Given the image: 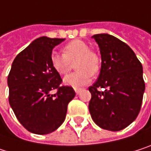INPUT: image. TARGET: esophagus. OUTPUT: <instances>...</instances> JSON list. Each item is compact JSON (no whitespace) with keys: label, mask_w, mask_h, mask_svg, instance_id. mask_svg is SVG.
Returning a JSON list of instances; mask_svg holds the SVG:
<instances>
[{"label":"esophagus","mask_w":151,"mask_h":151,"mask_svg":"<svg viewBox=\"0 0 151 151\" xmlns=\"http://www.w3.org/2000/svg\"><path fill=\"white\" fill-rule=\"evenodd\" d=\"M75 91H76V93L78 95V94L82 91V89H81V88H75Z\"/></svg>","instance_id":"34e87169"}]
</instances>
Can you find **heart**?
<instances>
[{
	"label": "heart",
	"instance_id": "obj_1",
	"mask_svg": "<svg viewBox=\"0 0 151 151\" xmlns=\"http://www.w3.org/2000/svg\"><path fill=\"white\" fill-rule=\"evenodd\" d=\"M90 46L85 42L76 39L68 43L62 49V53L52 52L50 61L52 68L60 75H67L73 68L77 71L67 76L64 78V83L73 87H80L90 83L91 75H96L101 65L99 55L90 50Z\"/></svg>",
	"mask_w": 151,
	"mask_h": 151
}]
</instances>
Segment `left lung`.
<instances>
[{
	"label": "left lung",
	"instance_id": "1",
	"mask_svg": "<svg viewBox=\"0 0 151 151\" xmlns=\"http://www.w3.org/2000/svg\"><path fill=\"white\" fill-rule=\"evenodd\" d=\"M101 53L99 79L89 88V110L101 128L119 131L130 125L141 110L145 83L142 66L134 51L109 34H96ZM104 88L99 91V88Z\"/></svg>",
	"mask_w": 151,
	"mask_h": 151
}]
</instances>
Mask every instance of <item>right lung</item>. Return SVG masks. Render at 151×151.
Here are the masks:
<instances>
[{"label":"right lung","instance_id":"obj_1","mask_svg":"<svg viewBox=\"0 0 151 151\" xmlns=\"http://www.w3.org/2000/svg\"><path fill=\"white\" fill-rule=\"evenodd\" d=\"M65 38L41 37L15 58L8 76L9 105L28 131L46 134L65 120L68 105L76 92L60 86L62 79L52 67L50 57L55 45ZM56 90V93L50 92Z\"/></svg>","mask_w":151,"mask_h":151}]
</instances>
